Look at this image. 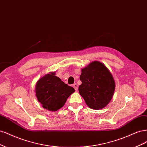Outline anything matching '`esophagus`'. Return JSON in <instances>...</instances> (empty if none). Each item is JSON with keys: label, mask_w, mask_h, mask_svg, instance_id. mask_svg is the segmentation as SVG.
Listing matches in <instances>:
<instances>
[{"label": "esophagus", "mask_w": 147, "mask_h": 147, "mask_svg": "<svg viewBox=\"0 0 147 147\" xmlns=\"http://www.w3.org/2000/svg\"><path fill=\"white\" fill-rule=\"evenodd\" d=\"M73 87L74 88V89H75V90H76V91H77V90H78V85H77L76 84H74L73 85Z\"/></svg>", "instance_id": "1"}]
</instances>
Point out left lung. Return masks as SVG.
Here are the masks:
<instances>
[{
	"label": "left lung",
	"mask_w": 147,
	"mask_h": 147,
	"mask_svg": "<svg viewBox=\"0 0 147 147\" xmlns=\"http://www.w3.org/2000/svg\"><path fill=\"white\" fill-rule=\"evenodd\" d=\"M81 85L79 92L86 105L94 110L105 107L112 99L115 83L112 73L105 64L93 61L81 69Z\"/></svg>",
	"instance_id": "1"
}]
</instances>
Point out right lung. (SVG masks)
I'll use <instances>...</instances> for the list:
<instances>
[{
  "instance_id": "right-lung-1",
  "label": "right lung",
  "mask_w": 147,
  "mask_h": 147,
  "mask_svg": "<svg viewBox=\"0 0 147 147\" xmlns=\"http://www.w3.org/2000/svg\"><path fill=\"white\" fill-rule=\"evenodd\" d=\"M74 88L64 83L55 72H49L38 80L35 95L42 107L52 112L62 107L68 98L74 92Z\"/></svg>"
}]
</instances>
